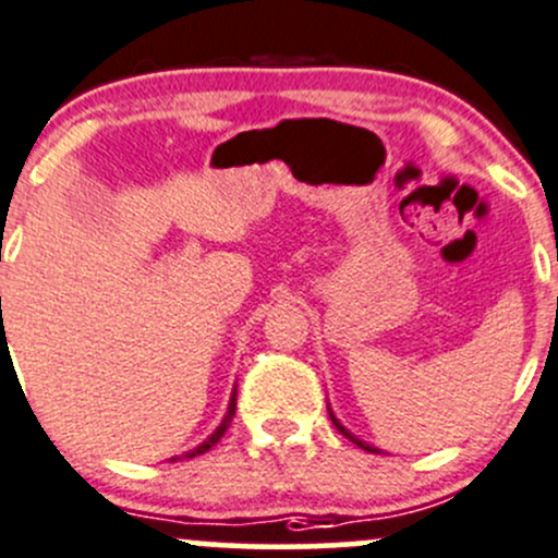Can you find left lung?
<instances>
[{"instance_id":"8db88e82","label":"left lung","mask_w":558,"mask_h":558,"mask_svg":"<svg viewBox=\"0 0 558 558\" xmlns=\"http://www.w3.org/2000/svg\"><path fill=\"white\" fill-rule=\"evenodd\" d=\"M329 415H331V424H335V426H337V429H340V432H342V435H345V437H348V440H351V442H356V446H359V448H364V451H369V453H380V451H378V448H375V446H369V442L359 440V437H356V435H351V432H348V429H345V426H342V424H340V421H337V415H335V413H331V410H329Z\"/></svg>"}]
</instances>
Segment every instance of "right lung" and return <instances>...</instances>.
<instances>
[{
    "mask_svg": "<svg viewBox=\"0 0 558 558\" xmlns=\"http://www.w3.org/2000/svg\"><path fill=\"white\" fill-rule=\"evenodd\" d=\"M234 410H238V388H234V391H232V399H229L227 415H223V421H221V424H218V429L213 432V435L207 437L205 442H199V446H196V448H191L189 453H183L185 459H194V456H199V453H207V451H210V448L216 446L218 440H221V437H223V432L229 429V424H232V418H234Z\"/></svg>",
    "mask_w": 558,
    "mask_h": 558,
    "instance_id": "obj_1",
    "label": "right lung"
}]
</instances>
